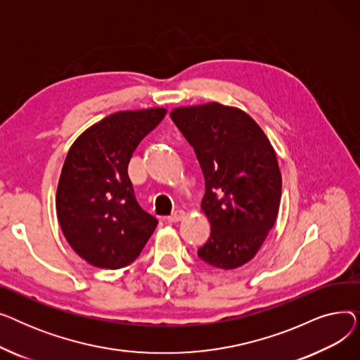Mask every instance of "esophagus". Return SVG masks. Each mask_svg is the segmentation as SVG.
Listing matches in <instances>:
<instances>
[{"label": "esophagus", "instance_id": "1", "mask_svg": "<svg viewBox=\"0 0 360 360\" xmlns=\"http://www.w3.org/2000/svg\"><path fill=\"white\" fill-rule=\"evenodd\" d=\"M184 216H185V212H184V210H176L175 213H172V214H170V216L167 217V221H172V223L179 221Z\"/></svg>", "mask_w": 360, "mask_h": 360}]
</instances>
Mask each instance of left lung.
I'll return each instance as SVG.
<instances>
[{
	"label": "left lung",
	"mask_w": 360,
	"mask_h": 360,
	"mask_svg": "<svg viewBox=\"0 0 360 360\" xmlns=\"http://www.w3.org/2000/svg\"><path fill=\"white\" fill-rule=\"evenodd\" d=\"M170 118L194 147L205 194L201 210L212 224L198 257L232 270L255 257L274 226L281 198L276 151L243 110L217 102L182 106Z\"/></svg>",
	"instance_id": "left-lung-1"
}]
</instances>
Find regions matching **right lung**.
<instances>
[{"instance_id":"add662e5","label":"right lung","mask_w":360,"mask_h":360,"mask_svg":"<svg viewBox=\"0 0 360 360\" xmlns=\"http://www.w3.org/2000/svg\"><path fill=\"white\" fill-rule=\"evenodd\" d=\"M165 108L122 110L72 143L56 190V216L71 248L99 269L134 261L158 226L136 200L128 163L165 118Z\"/></svg>"}]
</instances>
